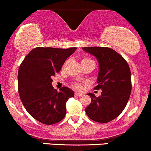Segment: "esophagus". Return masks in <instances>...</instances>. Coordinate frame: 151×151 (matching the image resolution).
I'll return each mask as SVG.
<instances>
[{
  "label": "esophagus",
  "instance_id": "esophagus-1",
  "mask_svg": "<svg viewBox=\"0 0 151 151\" xmlns=\"http://www.w3.org/2000/svg\"><path fill=\"white\" fill-rule=\"evenodd\" d=\"M74 94H75V96H82V93H78V92H75V93H74Z\"/></svg>",
  "mask_w": 151,
  "mask_h": 151
}]
</instances>
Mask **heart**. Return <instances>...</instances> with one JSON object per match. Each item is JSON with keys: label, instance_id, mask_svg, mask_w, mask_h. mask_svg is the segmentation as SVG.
Listing matches in <instances>:
<instances>
[{"label": "heart", "instance_id": "heart-1", "mask_svg": "<svg viewBox=\"0 0 151 151\" xmlns=\"http://www.w3.org/2000/svg\"><path fill=\"white\" fill-rule=\"evenodd\" d=\"M74 87L76 89H81V84H74Z\"/></svg>", "mask_w": 151, "mask_h": 151}]
</instances>
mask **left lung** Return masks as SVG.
I'll return each instance as SVG.
<instances>
[{
  "mask_svg": "<svg viewBox=\"0 0 151 151\" xmlns=\"http://www.w3.org/2000/svg\"><path fill=\"white\" fill-rule=\"evenodd\" d=\"M84 51L94 56L99 62V74L95 89H101L96 97L89 93L91 104L86 115L99 123H107L119 116L125 109L131 91V70L125 59L111 48L89 47Z\"/></svg>",
  "mask_w": 151,
  "mask_h": 151,
  "instance_id": "1",
  "label": "left lung"
}]
</instances>
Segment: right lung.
I'll use <instances>...</instances> for the list:
<instances>
[{
    "label": "right lung",
    "instance_id": "add662e5",
    "mask_svg": "<svg viewBox=\"0 0 151 151\" xmlns=\"http://www.w3.org/2000/svg\"><path fill=\"white\" fill-rule=\"evenodd\" d=\"M76 50L35 47L20 65L18 88L20 99L27 111L42 124H55L65 116L66 102L74 93L66 86L57 91L52 85V77Z\"/></svg>",
    "mask_w": 151,
    "mask_h": 151
}]
</instances>
